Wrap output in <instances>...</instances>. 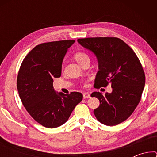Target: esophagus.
I'll return each mask as SVG.
<instances>
[{
	"label": "esophagus",
	"instance_id": "1",
	"mask_svg": "<svg viewBox=\"0 0 157 157\" xmlns=\"http://www.w3.org/2000/svg\"><path fill=\"white\" fill-rule=\"evenodd\" d=\"M83 98L84 99H86V98H90V94L89 93H84L83 94Z\"/></svg>",
	"mask_w": 157,
	"mask_h": 157
}]
</instances>
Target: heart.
<instances>
[{"label": "heart", "instance_id": "heart-1", "mask_svg": "<svg viewBox=\"0 0 157 157\" xmlns=\"http://www.w3.org/2000/svg\"><path fill=\"white\" fill-rule=\"evenodd\" d=\"M74 58L78 62L79 64L82 65L84 62H86V61L90 60V57L89 55L85 52L79 51L77 52L75 55H74Z\"/></svg>", "mask_w": 157, "mask_h": 157}]
</instances>
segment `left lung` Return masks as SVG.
<instances>
[{
	"label": "left lung",
	"mask_w": 157,
	"mask_h": 157,
	"mask_svg": "<svg viewBox=\"0 0 157 157\" xmlns=\"http://www.w3.org/2000/svg\"><path fill=\"white\" fill-rule=\"evenodd\" d=\"M78 43L94 53L98 62L95 88L111 84L112 92L103 95L92 93L100 105L94 112L97 120L108 126L123 123L134 112L141 98L145 76L141 63L131 48L116 37L78 39Z\"/></svg>",
	"instance_id": "obj_1"
}]
</instances>
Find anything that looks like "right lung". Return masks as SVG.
<instances>
[{"label":"right lung","instance_id":"add662e5","mask_svg":"<svg viewBox=\"0 0 157 157\" xmlns=\"http://www.w3.org/2000/svg\"><path fill=\"white\" fill-rule=\"evenodd\" d=\"M74 42L38 45L26 55L18 71L17 85L21 102L34 120L48 128L65 123L83 98L79 92H56L52 85L53 78L61 76L63 57Z\"/></svg>","mask_w":157,"mask_h":157}]
</instances>
